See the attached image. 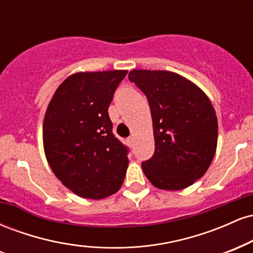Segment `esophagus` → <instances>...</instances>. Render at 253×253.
<instances>
[{
  "label": "esophagus",
  "mask_w": 253,
  "mask_h": 253,
  "mask_svg": "<svg viewBox=\"0 0 253 253\" xmlns=\"http://www.w3.org/2000/svg\"><path fill=\"white\" fill-rule=\"evenodd\" d=\"M134 141H135L134 136H130V138L127 139V143H128V145H130V146H133V145H134Z\"/></svg>",
  "instance_id": "obj_1"
}]
</instances>
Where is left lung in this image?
Segmentation results:
<instances>
[{"label": "left lung", "mask_w": 253, "mask_h": 253, "mask_svg": "<svg viewBox=\"0 0 253 253\" xmlns=\"http://www.w3.org/2000/svg\"><path fill=\"white\" fill-rule=\"evenodd\" d=\"M128 78L149 100L155 138L141 164L162 190H182L208 170L217 145V119L207 95L188 78L165 70H132Z\"/></svg>", "instance_id": "8db88e82"}]
</instances>
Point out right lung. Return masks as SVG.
Returning a JSON list of instances; mask_svg holds the SVG:
<instances>
[{"mask_svg": "<svg viewBox=\"0 0 253 253\" xmlns=\"http://www.w3.org/2000/svg\"><path fill=\"white\" fill-rule=\"evenodd\" d=\"M127 70L76 72L58 86L42 125L46 159L60 182L83 199L101 200L123 185L128 157L112 132L108 107Z\"/></svg>", "mask_w": 253, "mask_h": 253, "instance_id": "1", "label": "right lung"}]
</instances>
